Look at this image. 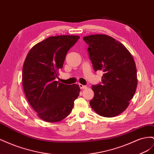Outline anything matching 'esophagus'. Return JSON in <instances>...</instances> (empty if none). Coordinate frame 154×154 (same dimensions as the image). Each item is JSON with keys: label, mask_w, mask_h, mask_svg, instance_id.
Segmentation results:
<instances>
[{"label": "esophagus", "mask_w": 154, "mask_h": 154, "mask_svg": "<svg viewBox=\"0 0 154 154\" xmlns=\"http://www.w3.org/2000/svg\"><path fill=\"white\" fill-rule=\"evenodd\" d=\"M79 86H80L81 89H85V88H87V87L86 85H83L82 84H79Z\"/></svg>", "instance_id": "1"}]
</instances>
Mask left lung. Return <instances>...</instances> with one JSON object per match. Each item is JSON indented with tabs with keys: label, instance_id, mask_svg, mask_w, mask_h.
<instances>
[{
	"label": "left lung",
	"instance_id": "8db88e82",
	"mask_svg": "<svg viewBox=\"0 0 154 154\" xmlns=\"http://www.w3.org/2000/svg\"><path fill=\"white\" fill-rule=\"evenodd\" d=\"M94 71L103 72L102 84L92 85L94 96L91 108L98 115L112 118L122 114L136 91V66L129 51L119 41L106 35L83 37Z\"/></svg>",
	"mask_w": 154,
	"mask_h": 154
}]
</instances>
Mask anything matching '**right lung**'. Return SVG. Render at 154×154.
<instances>
[{
  "label": "right lung",
  "instance_id": "obj_1",
  "mask_svg": "<svg viewBox=\"0 0 154 154\" xmlns=\"http://www.w3.org/2000/svg\"><path fill=\"white\" fill-rule=\"evenodd\" d=\"M79 38L76 35L50 36L27 54L22 69L23 88L30 105L44 122L55 123L66 118L80 94L79 85L55 81L67 51Z\"/></svg>",
  "mask_w": 154,
  "mask_h": 154
}]
</instances>
